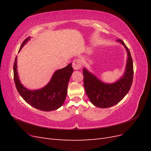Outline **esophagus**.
I'll list each match as a JSON object with an SVG mask.
<instances>
[{
	"label": "esophagus",
	"mask_w": 151,
	"mask_h": 151,
	"mask_svg": "<svg viewBox=\"0 0 151 151\" xmlns=\"http://www.w3.org/2000/svg\"><path fill=\"white\" fill-rule=\"evenodd\" d=\"M82 62L80 59H76L72 63V67L74 70H79L81 68Z\"/></svg>",
	"instance_id": "esophagus-1"
}]
</instances>
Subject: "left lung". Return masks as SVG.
<instances>
[{
  "label": "left lung",
  "mask_w": 151,
  "mask_h": 151,
  "mask_svg": "<svg viewBox=\"0 0 151 151\" xmlns=\"http://www.w3.org/2000/svg\"><path fill=\"white\" fill-rule=\"evenodd\" d=\"M116 42L126 49L127 60L124 74L115 83H103L86 68H83L86 93L92 104L98 108H109L119 103L129 92L132 84L134 68L130 51L122 40H117Z\"/></svg>",
  "instance_id": "left-lung-1"
}]
</instances>
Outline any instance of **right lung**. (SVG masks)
<instances>
[{
    "instance_id": "right-lung-1",
    "label": "right lung",
    "mask_w": 151,
    "mask_h": 151,
    "mask_svg": "<svg viewBox=\"0 0 151 151\" xmlns=\"http://www.w3.org/2000/svg\"><path fill=\"white\" fill-rule=\"evenodd\" d=\"M29 40L30 37H28L22 42L18 52ZM17 57L14 63V79L18 93L24 101L31 106L44 111H53L61 107L66 98L68 82L74 72L72 63L55 72L49 83L43 88L29 90L21 83L17 69Z\"/></svg>"
}]
</instances>
